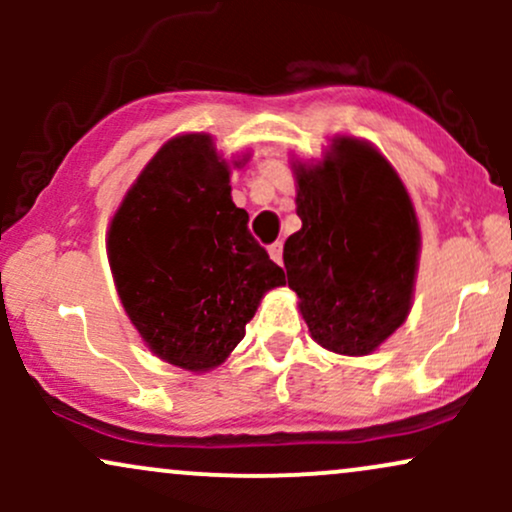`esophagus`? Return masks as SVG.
I'll use <instances>...</instances> for the list:
<instances>
[{
    "label": "esophagus",
    "instance_id": "34e87169",
    "mask_svg": "<svg viewBox=\"0 0 512 512\" xmlns=\"http://www.w3.org/2000/svg\"><path fill=\"white\" fill-rule=\"evenodd\" d=\"M267 252H269V257H272V260H274L276 264H281V260H284V245H281L279 240L269 245Z\"/></svg>",
    "mask_w": 512,
    "mask_h": 512
}]
</instances>
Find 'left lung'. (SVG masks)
<instances>
[{
    "instance_id": "obj_1",
    "label": "left lung",
    "mask_w": 512,
    "mask_h": 512,
    "mask_svg": "<svg viewBox=\"0 0 512 512\" xmlns=\"http://www.w3.org/2000/svg\"><path fill=\"white\" fill-rule=\"evenodd\" d=\"M301 231L284 267L310 337L342 356L373 354L407 320L421 228L392 163L366 139L334 137L320 161H293Z\"/></svg>"
}]
</instances>
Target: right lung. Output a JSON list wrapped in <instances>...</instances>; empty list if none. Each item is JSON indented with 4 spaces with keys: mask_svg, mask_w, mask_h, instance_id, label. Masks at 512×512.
Masks as SVG:
<instances>
[{
    "mask_svg": "<svg viewBox=\"0 0 512 512\" xmlns=\"http://www.w3.org/2000/svg\"><path fill=\"white\" fill-rule=\"evenodd\" d=\"M207 132L168 139L122 197L108 226L117 296L149 351L207 373L245 337L264 293L284 269L250 236L231 199V168Z\"/></svg>",
    "mask_w": 512,
    "mask_h": 512,
    "instance_id": "1",
    "label": "right lung"
}]
</instances>
